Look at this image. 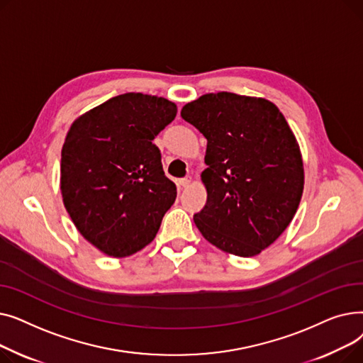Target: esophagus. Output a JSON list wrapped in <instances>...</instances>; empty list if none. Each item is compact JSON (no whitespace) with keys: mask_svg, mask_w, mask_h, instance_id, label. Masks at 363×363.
I'll list each match as a JSON object with an SVG mask.
<instances>
[{"mask_svg":"<svg viewBox=\"0 0 363 363\" xmlns=\"http://www.w3.org/2000/svg\"><path fill=\"white\" fill-rule=\"evenodd\" d=\"M178 184L181 185V186H188L189 184H191V178H189V177H186V178H181L179 181H178Z\"/></svg>","mask_w":363,"mask_h":363,"instance_id":"1","label":"esophagus"}]
</instances>
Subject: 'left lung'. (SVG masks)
<instances>
[{
    "label": "left lung",
    "mask_w": 363,
    "mask_h": 363,
    "mask_svg": "<svg viewBox=\"0 0 363 363\" xmlns=\"http://www.w3.org/2000/svg\"><path fill=\"white\" fill-rule=\"evenodd\" d=\"M181 116L207 140V201L194 222L218 249L252 257L293 220L303 194L300 148L278 107L234 92L206 94Z\"/></svg>",
    "instance_id": "obj_1"
}]
</instances>
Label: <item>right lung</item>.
I'll return each mask as SVG.
<instances>
[{"label":"right lung","mask_w":363,"mask_h":363,"mask_svg":"<svg viewBox=\"0 0 363 363\" xmlns=\"http://www.w3.org/2000/svg\"><path fill=\"white\" fill-rule=\"evenodd\" d=\"M177 116L162 97L128 92L95 107L70 126L62 150L63 203L78 231L113 257L155 240L177 199L152 143Z\"/></svg>","instance_id":"1"}]
</instances>
